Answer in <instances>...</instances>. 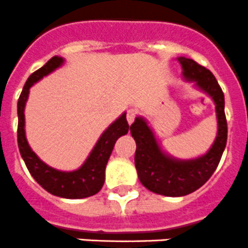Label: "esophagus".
Returning a JSON list of instances; mask_svg holds the SVG:
<instances>
[{
  "label": "esophagus",
  "mask_w": 248,
  "mask_h": 248,
  "mask_svg": "<svg viewBox=\"0 0 248 248\" xmlns=\"http://www.w3.org/2000/svg\"><path fill=\"white\" fill-rule=\"evenodd\" d=\"M135 117H137V113H135V110H133V109H129L128 114H126V120H128L129 124H131V123L134 122Z\"/></svg>",
  "instance_id": "34e87169"
}]
</instances>
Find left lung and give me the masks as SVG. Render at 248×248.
<instances>
[{
	"instance_id": "8db88e82",
	"label": "left lung",
	"mask_w": 248,
	"mask_h": 248,
	"mask_svg": "<svg viewBox=\"0 0 248 248\" xmlns=\"http://www.w3.org/2000/svg\"><path fill=\"white\" fill-rule=\"evenodd\" d=\"M186 80L212 98L217 115V137L205 155L192 160H177L169 156L157 144L154 133L143 118L138 117L130 125L131 137L137 143L135 168L140 183L146 189L164 196H185L196 191L214 174L227 141V122L225 115V97L214 74L195 61L177 58Z\"/></svg>"
}]
</instances>
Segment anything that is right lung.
I'll return each mask as SVG.
<instances>
[{"label":"right lung","mask_w":248,"mask_h":248,"mask_svg":"<svg viewBox=\"0 0 248 248\" xmlns=\"http://www.w3.org/2000/svg\"><path fill=\"white\" fill-rule=\"evenodd\" d=\"M64 59L62 57H52V58L33 72L28 77L25 87L19 95L17 104L18 113V128H17V141L22 159L25 160L28 171L34 177V180L47 190L49 194L56 195L64 199H83L93 196L104 185L105 180V166L108 163L109 156L113 151L115 141L122 135H125L129 131V124L126 122V114H122L109 128L100 135L99 140L89 154L88 159L78 170L74 171H59L45 164L34 154L30 148L26 139L25 133V105L27 102L30 88L34 83L42 79L43 77L53 72L63 64Z\"/></svg>","instance_id":"add662e5"}]
</instances>
